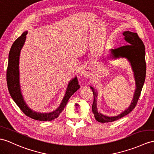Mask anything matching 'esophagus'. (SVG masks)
Segmentation results:
<instances>
[{"label":"esophagus","mask_w":154,"mask_h":154,"mask_svg":"<svg viewBox=\"0 0 154 154\" xmlns=\"http://www.w3.org/2000/svg\"><path fill=\"white\" fill-rule=\"evenodd\" d=\"M81 74H82V76H84V77H86V78H88V77L90 76L89 71H88V70L86 69L82 70Z\"/></svg>","instance_id":"34e87169"}]
</instances>
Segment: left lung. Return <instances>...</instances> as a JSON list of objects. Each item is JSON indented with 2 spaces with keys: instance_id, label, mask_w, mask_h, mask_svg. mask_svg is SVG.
Returning <instances> with one entry per match:
<instances>
[{
  "instance_id": "left-lung-1",
  "label": "left lung",
  "mask_w": 154,
  "mask_h": 154,
  "mask_svg": "<svg viewBox=\"0 0 154 154\" xmlns=\"http://www.w3.org/2000/svg\"><path fill=\"white\" fill-rule=\"evenodd\" d=\"M124 40L127 42L125 46L110 50V56L109 59H114L118 58H126L131 63L134 72V80L136 84V89L134 91L133 99L130 106L121 114L116 116H107L98 112L97 108V93L93 87H90L92 89L93 94V103L92 105V112L94 114L95 119L100 123H108L123 118V116L129 114L134 108L140 95L142 87L146 78V65L145 61V46L143 42L138 36L137 32L131 31H125L123 32Z\"/></svg>"
}]
</instances>
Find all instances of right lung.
I'll use <instances>...</instances> for the list:
<instances>
[{"label": "right lung", "instance_id": "right-lung-1", "mask_svg": "<svg viewBox=\"0 0 154 154\" xmlns=\"http://www.w3.org/2000/svg\"><path fill=\"white\" fill-rule=\"evenodd\" d=\"M27 34V31L22 34L19 38L15 40L10 49L6 72V80L8 91L14 102L26 116L36 120L51 121L57 118L61 112L64 110L70 97L80 88V85L78 84L77 77L74 78L72 80L70 81L61 104L54 111L49 113H40L32 110L25 103L22 96L20 85V72H19V60H20V51L25 43Z\"/></svg>", "mask_w": 154, "mask_h": 154}]
</instances>
